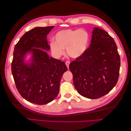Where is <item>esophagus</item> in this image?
I'll use <instances>...</instances> for the list:
<instances>
[{
  "instance_id": "1",
  "label": "esophagus",
  "mask_w": 131,
  "mask_h": 131,
  "mask_svg": "<svg viewBox=\"0 0 131 131\" xmlns=\"http://www.w3.org/2000/svg\"><path fill=\"white\" fill-rule=\"evenodd\" d=\"M65 64H66V66H67V68L69 69V64H70V61H66Z\"/></svg>"
}]
</instances>
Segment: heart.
I'll return each mask as SVG.
<instances>
[{"label": "heart", "mask_w": 131, "mask_h": 131, "mask_svg": "<svg viewBox=\"0 0 131 131\" xmlns=\"http://www.w3.org/2000/svg\"><path fill=\"white\" fill-rule=\"evenodd\" d=\"M54 40L49 44L50 48L54 56L60 58L66 49L69 56L77 58L85 53L88 48L90 35L84 29L61 30L56 33Z\"/></svg>", "instance_id": "b5f03b06"}]
</instances>
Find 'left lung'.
I'll list each match as a JSON object with an SVG mask.
<instances>
[{
    "instance_id": "left-lung-1",
    "label": "left lung",
    "mask_w": 131,
    "mask_h": 131,
    "mask_svg": "<svg viewBox=\"0 0 131 131\" xmlns=\"http://www.w3.org/2000/svg\"><path fill=\"white\" fill-rule=\"evenodd\" d=\"M120 56L114 39L99 27H94L90 47L71 62L69 69L80 95L90 99L105 96L117 83Z\"/></svg>"
}]
</instances>
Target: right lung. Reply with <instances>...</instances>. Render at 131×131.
I'll return each instance as SVG.
<instances>
[{"label": "right lung", "instance_id": "1", "mask_svg": "<svg viewBox=\"0 0 131 131\" xmlns=\"http://www.w3.org/2000/svg\"><path fill=\"white\" fill-rule=\"evenodd\" d=\"M54 26L36 27L26 32L14 48L12 73L16 88L24 99L32 104L45 105L58 95L65 63L49 57L47 36ZM28 54L31 57L26 61Z\"/></svg>", "mask_w": 131, "mask_h": 131}]
</instances>
